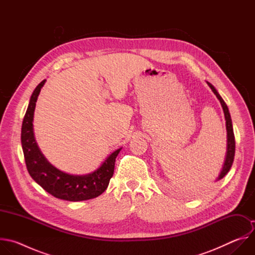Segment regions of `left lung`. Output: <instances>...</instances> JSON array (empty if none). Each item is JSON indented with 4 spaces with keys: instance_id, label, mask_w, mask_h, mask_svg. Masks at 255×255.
Masks as SVG:
<instances>
[{
    "instance_id": "8db88e82",
    "label": "left lung",
    "mask_w": 255,
    "mask_h": 255,
    "mask_svg": "<svg viewBox=\"0 0 255 255\" xmlns=\"http://www.w3.org/2000/svg\"><path fill=\"white\" fill-rule=\"evenodd\" d=\"M209 87L211 88V90L213 91V93L216 95V97L218 98V100L220 101L223 111H224V115H225V120H226V129H227V154H226V159L224 162V166L223 169L218 177V180L223 178L228 171L230 170L233 161H234V155H235V137H234V132H233V127H232V121H231V116L228 110V107L226 105V103L224 102V100L221 98V96L218 94V92L216 91V89L210 84L208 83Z\"/></svg>"
}]
</instances>
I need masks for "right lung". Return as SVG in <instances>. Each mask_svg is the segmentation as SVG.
I'll return each instance as SVG.
<instances>
[{"label":"right lung","instance_id":"1","mask_svg":"<svg viewBox=\"0 0 255 255\" xmlns=\"http://www.w3.org/2000/svg\"><path fill=\"white\" fill-rule=\"evenodd\" d=\"M46 80L34 90L23 119L21 143L25 163L31 177L53 197L70 202L86 201L103 194L113 176L116 157L114 151L94 172L87 175H70L51 165L39 150L33 133V117L36 102Z\"/></svg>","mask_w":255,"mask_h":255}]
</instances>
